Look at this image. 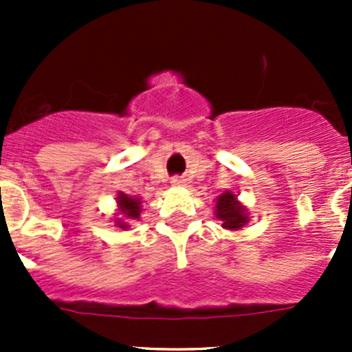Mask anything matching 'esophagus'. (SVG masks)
Here are the masks:
<instances>
[{
	"instance_id": "esophagus-1",
	"label": "esophagus",
	"mask_w": 352,
	"mask_h": 352,
	"mask_svg": "<svg viewBox=\"0 0 352 352\" xmlns=\"http://www.w3.org/2000/svg\"><path fill=\"white\" fill-rule=\"evenodd\" d=\"M172 184L173 187H182V186H186V180H182V179H179V177H175V179H172Z\"/></svg>"
}]
</instances>
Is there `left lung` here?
<instances>
[{"label":"left lung","mask_w":352,"mask_h":352,"mask_svg":"<svg viewBox=\"0 0 352 352\" xmlns=\"http://www.w3.org/2000/svg\"><path fill=\"white\" fill-rule=\"evenodd\" d=\"M214 201V216L216 219L221 221V226L225 230L239 232V230H242L250 221L247 206H243L239 201V196L233 190H225Z\"/></svg>","instance_id":"obj_1"}]
</instances>
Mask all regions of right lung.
<instances>
[{
	"mask_svg": "<svg viewBox=\"0 0 352 352\" xmlns=\"http://www.w3.org/2000/svg\"><path fill=\"white\" fill-rule=\"evenodd\" d=\"M116 204H117V209H116V218H113V223H116L117 228L129 230L131 223L140 219L141 212H143L141 199L136 196H129V194L117 192Z\"/></svg>",
	"mask_w": 352,
	"mask_h": 352,
	"instance_id": "add662e5",
	"label": "right lung"
}]
</instances>
